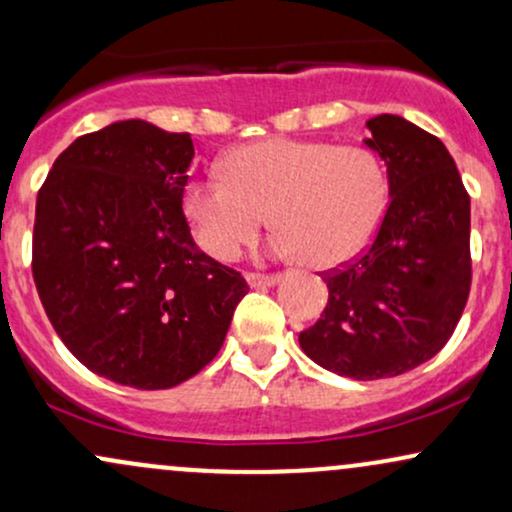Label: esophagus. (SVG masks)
<instances>
[{"mask_svg": "<svg viewBox=\"0 0 512 512\" xmlns=\"http://www.w3.org/2000/svg\"><path fill=\"white\" fill-rule=\"evenodd\" d=\"M245 279H248L250 286H274V283L279 281L281 276L279 274H255V272H250V274H245Z\"/></svg>", "mask_w": 512, "mask_h": 512, "instance_id": "esophagus-1", "label": "esophagus"}]
</instances>
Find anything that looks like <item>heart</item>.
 <instances>
[{"label": "heart", "instance_id": "b5f03b06", "mask_svg": "<svg viewBox=\"0 0 512 512\" xmlns=\"http://www.w3.org/2000/svg\"><path fill=\"white\" fill-rule=\"evenodd\" d=\"M386 197L384 166L365 147L272 138L233 150L224 174L190 181L183 212L214 260H236L267 212L274 255L338 267L369 243Z\"/></svg>", "mask_w": 512, "mask_h": 512}]
</instances>
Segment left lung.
Returning <instances> with one entry per match:
<instances>
[{
  "mask_svg": "<svg viewBox=\"0 0 512 512\" xmlns=\"http://www.w3.org/2000/svg\"><path fill=\"white\" fill-rule=\"evenodd\" d=\"M389 174V205L369 248L324 274L329 303L300 348L357 381L398 377L453 336L472 283L470 195L446 145L393 114L367 121Z\"/></svg>",
  "mask_w": 512,
  "mask_h": 512,
  "instance_id": "obj_1",
  "label": "left lung"
}]
</instances>
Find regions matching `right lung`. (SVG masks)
<instances>
[{
    "label": "right lung",
    "instance_id": "add662e5",
    "mask_svg": "<svg viewBox=\"0 0 512 512\" xmlns=\"http://www.w3.org/2000/svg\"><path fill=\"white\" fill-rule=\"evenodd\" d=\"M190 133L116 121L80 135L38 193L33 279L85 367L171 389L214 360L248 283L205 255L183 214Z\"/></svg>",
    "mask_w": 512,
    "mask_h": 512
}]
</instances>
